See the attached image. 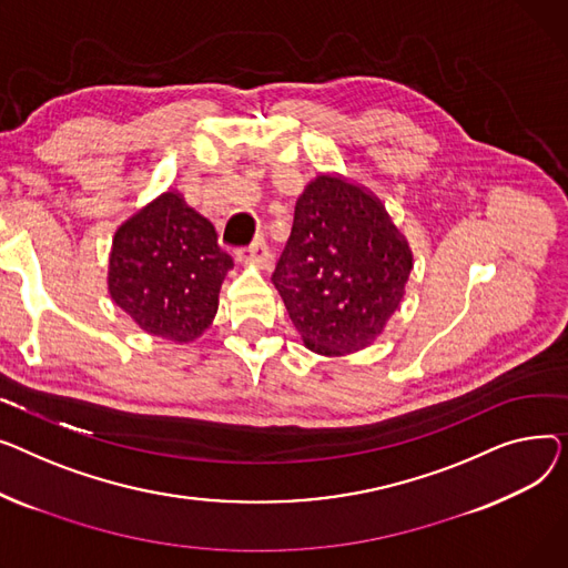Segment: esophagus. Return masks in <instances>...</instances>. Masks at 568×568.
I'll return each mask as SVG.
<instances>
[{"label": "esophagus", "instance_id": "esophagus-1", "mask_svg": "<svg viewBox=\"0 0 568 568\" xmlns=\"http://www.w3.org/2000/svg\"><path fill=\"white\" fill-rule=\"evenodd\" d=\"M236 261L241 263H254L258 265V268H265V265L271 263V252H268V245H265V241H254L250 247H243L236 252Z\"/></svg>", "mask_w": 568, "mask_h": 568}]
</instances>
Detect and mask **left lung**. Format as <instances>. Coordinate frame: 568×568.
I'll return each instance as SVG.
<instances>
[{"mask_svg":"<svg viewBox=\"0 0 568 568\" xmlns=\"http://www.w3.org/2000/svg\"><path fill=\"white\" fill-rule=\"evenodd\" d=\"M410 271V245L381 199L342 174H318L297 196L273 284L303 344L339 357L376 342Z\"/></svg>","mask_w":568,"mask_h":568,"instance_id":"left-lung-1","label":"left lung"}]
</instances>
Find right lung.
I'll use <instances>...</instances> for the list:
<instances>
[{
    "instance_id": "right-lung-1",
    "label": "right lung",
    "mask_w": 568,
    "mask_h": 568,
    "mask_svg": "<svg viewBox=\"0 0 568 568\" xmlns=\"http://www.w3.org/2000/svg\"><path fill=\"white\" fill-rule=\"evenodd\" d=\"M231 268L215 226L166 190L116 229L108 291L149 335L190 344L213 323Z\"/></svg>"
}]
</instances>
